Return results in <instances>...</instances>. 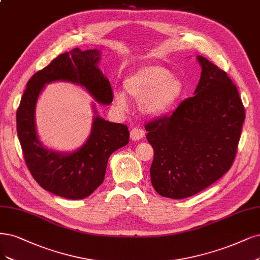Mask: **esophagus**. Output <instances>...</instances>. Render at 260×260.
<instances>
[{
	"mask_svg": "<svg viewBox=\"0 0 260 260\" xmlns=\"http://www.w3.org/2000/svg\"><path fill=\"white\" fill-rule=\"evenodd\" d=\"M145 136V131L140 127H134L130 131V138L132 141H139Z\"/></svg>",
	"mask_w": 260,
	"mask_h": 260,
	"instance_id": "esophagus-1",
	"label": "esophagus"
}]
</instances>
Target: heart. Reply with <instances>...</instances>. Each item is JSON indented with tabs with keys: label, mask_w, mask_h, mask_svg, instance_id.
Returning <instances> with one entry per match:
<instances>
[{
	"label": "heart",
	"mask_w": 260,
	"mask_h": 260,
	"mask_svg": "<svg viewBox=\"0 0 260 260\" xmlns=\"http://www.w3.org/2000/svg\"><path fill=\"white\" fill-rule=\"evenodd\" d=\"M123 89L133 99L140 100L143 113L159 115L169 111L180 99L183 83L165 67L147 64L124 78ZM114 102L120 109H127V98L122 92L114 94Z\"/></svg>",
	"instance_id": "obj_1"
}]
</instances>
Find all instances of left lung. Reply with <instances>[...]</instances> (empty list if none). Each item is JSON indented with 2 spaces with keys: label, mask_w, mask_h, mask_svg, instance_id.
<instances>
[{
  "label": "left lung",
  "mask_w": 260,
  "mask_h": 260,
  "mask_svg": "<svg viewBox=\"0 0 260 260\" xmlns=\"http://www.w3.org/2000/svg\"><path fill=\"white\" fill-rule=\"evenodd\" d=\"M202 68L194 96L171 116L145 124L154 148L150 180L162 197L184 199L200 192L234 164L245 111L225 71L197 56Z\"/></svg>",
  "instance_id": "1"
}]
</instances>
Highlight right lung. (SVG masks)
I'll use <instances>...</instances> for the list:
<instances>
[{"instance_id":"add662e5","label":"right lung","mask_w":260,"mask_h":260,"mask_svg":"<svg viewBox=\"0 0 260 260\" xmlns=\"http://www.w3.org/2000/svg\"><path fill=\"white\" fill-rule=\"evenodd\" d=\"M100 57L98 49L74 48L61 53L30 78L17 110V134L29 171L45 190L67 199H84L103 183L110 156L129 143L128 127L96 115L85 144L73 153H59L40 142L35 106L45 85L56 80L82 86L95 101L111 104V84L98 68Z\"/></svg>"}]
</instances>
